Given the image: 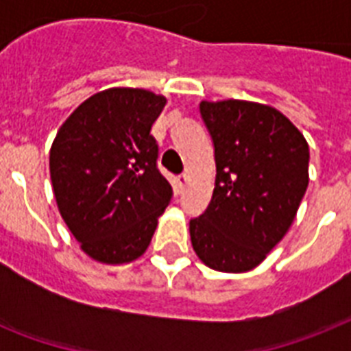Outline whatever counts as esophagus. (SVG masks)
Here are the masks:
<instances>
[{
    "instance_id": "obj_1",
    "label": "esophagus",
    "mask_w": 351,
    "mask_h": 351,
    "mask_svg": "<svg viewBox=\"0 0 351 351\" xmlns=\"http://www.w3.org/2000/svg\"><path fill=\"white\" fill-rule=\"evenodd\" d=\"M189 182V175L187 173H182L180 176H178V187H184Z\"/></svg>"
}]
</instances>
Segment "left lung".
Masks as SVG:
<instances>
[{
	"mask_svg": "<svg viewBox=\"0 0 351 351\" xmlns=\"http://www.w3.org/2000/svg\"><path fill=\"white\" fill-rule=\"evenodd\" d=\"M215 143L217 178L208 209L189 222L197 256L211 269L244 273L284 239L310 182V147L275 107L200 101Z\"/></svg>",
	"mask_w": 351,
	"mask_h": 351,
	"instance_id": "1",
	"label": "left lung"
}]
</instances>
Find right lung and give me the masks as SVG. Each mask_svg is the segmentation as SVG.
<instances>
[{"label":"right lung","instance_id":"right-lung-1","mask_svg":"<svg viewBox=\"0 0 351 351\" xmlns=\"http://www.w3.org/2000/svg\"><path fill=\"white\" fill-rule=\"evenodd\" d=\"M165 96L112 87L80 104L60 127L49 156L52 189L85 255L127 264L151 244L173 189L156 167L151 127Z\"/></svg>","mask_w":351,"mask_h":351}]
</instances>
